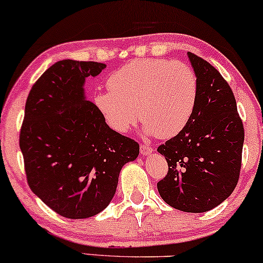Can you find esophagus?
Here are the masks:
<instances>
[{"label": "esophagus", "mask_w": 263, "mask_h": 263, "mask_svg": "<svg viewBox=\"0 0 263 263\" xmlns=\"http://www.w3.org/2000/svg\"><path fill=\"white\" fill-rule=\"evenodd\" d=\"M140 152H141L142 156H147V155H151V153L153 152V148L149 147V146L141 145L140 146Z\"/></svg>", "instance_id": "esophagus-1"}]
</instances>
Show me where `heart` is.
<instances>
[{"instance_id":"1","label":"heart","mask_w":263,"mask_h":263,"mask_svg":"<svg viewBox=\"0 0 263 263\" xmlns=\"http://www.w3.org/2000/svg\"><path fill=\"white\" fill-rule=\"evenodd\" d=\"M107 87L95 97V105L121 134L135 125L140 112L149 135L173 138L187 127L198 104V78L181 61L133 60L108 77Z\"/></svg>"}]
</instances>
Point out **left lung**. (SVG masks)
<instances>
[{
    "label": "left lung",
    "mask_w": 263,
    "mask_h": 263,
    "mask_svg": "<svg viewBox=\"0 0 263 263\" xmlns=\"http://www.w3.org/2000/svg\"><path fill=\"white\" fill-rule=\"evenodd\" d=\"M189 58L198 78V104L187 127L157 148L169 166L157 189L177 210L205 213L236 189L244 127L226 80L206 60L191 52Z\"/></svg>",
    "instance_id": "left-lung-1"
}]
</instances>
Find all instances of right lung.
Segmentation results:
<instances>
[{
	"instance_id": "obj_1",
	"label": "right lung",
	"mask_w": 263,
	"mask_h": 263,
	"mask_svg": "<svg viewBox=\"0 0 263 263\" xmlns=\"http://www.w3.org/2000/svg\"><path fill=\"white\" fill-rule=\"evenodd\" d=\"M106 65L58 61L30 90L19 146L27 183L42 202L67 219H87L110 204L125 163L139 156V144L112 130L84 82Z\"/></svg>"
}]
</instances>
